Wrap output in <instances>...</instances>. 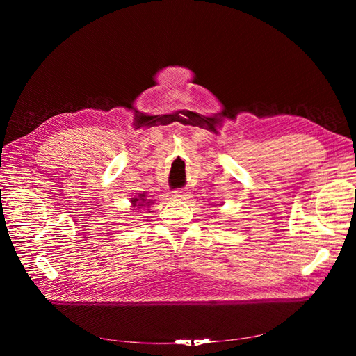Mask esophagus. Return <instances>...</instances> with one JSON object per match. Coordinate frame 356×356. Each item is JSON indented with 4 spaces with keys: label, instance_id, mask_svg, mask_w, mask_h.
Instances as JSON below:
<instances>
[{
    "label": "esophagus",
    "instance_id": "34e87169",
    "mask_svg": "<svg viewBox=\"0 0 356 356\" xmlns=\"http://www.w3.org/2000/svg\"><path fill=\"white\" fill-rule=\"evenodd\" d=\"M187 190H175L172 191V197L175 200H182V199H187Z\"/></svg>",
    "mask_w": 356,
    "mask_h": 356
}]
</instances>
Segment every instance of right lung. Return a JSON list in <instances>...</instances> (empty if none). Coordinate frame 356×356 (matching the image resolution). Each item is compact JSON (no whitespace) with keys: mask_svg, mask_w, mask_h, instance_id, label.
Listing matches in <instances>:
<instances>
[{"mask_svg":"<svg viewBox=\"0 0 356 356\" xmlns=\"http://www.w3.org/2000/svg\"><path fill=\"white\" fill-rule=\"evenodd\" d=\"M132 204L134 207H149V204L153 203V200L152 199H148L147 196H145V193H143V195H138V197H134L132 200Z\"/></svg>","mask_w":356,"mask_h":356,"instance_id":"1","label":"right lung"}]
</instances>
